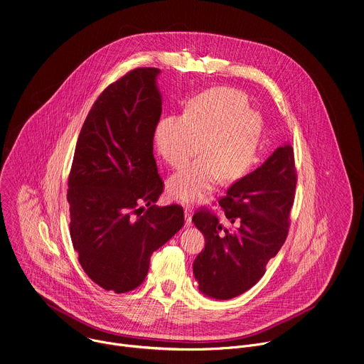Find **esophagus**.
<instances>
[{
  "label": "esophagus",
  "instance_id": "1",
  "mask_svg": "<svg viewBox=\"0 0 364 364\" xmlns=\"http://www.w3.org/2000/svg\"><path fill=\"white\" fill-rule=\"evenodd\" d=\"M193 213H194V210H193V207L191 205H186L184 207V215H186V226H191V218H193Z\"/></svg>",
  "mask_w": 364,
  "mask_h": 364
}]
</instances>
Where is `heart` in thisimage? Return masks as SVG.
<instances>
[{"instance_id":"obj_1","label":"heart","mask_w":364,"mask_h":364,"mask_svg":"<svg viewBox=\"0 0 364 364\" xmlns=\"http://www.w3.org/2000/svg\"><path fill=\"white\" fill-rule=\"evenodd\" d=\"M259 129L257 115L247 109L246 96L235 89L218 87L191 100L184 115H168L155 128V146L167 164L177 168L168 191L181 201H198L223 181L239 178L255 152Z\"/></svg>"}]
</instances>
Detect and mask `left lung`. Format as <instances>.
Masks as SVG:
<instances>
[{"instance_id": "8db88e82", "label": "left lung", "mask_w": 364, "mask_h": 364, "mask_svg": "<svg viewBox=\"0 0 364 364\" xmlns=\"http://www.w3.org/2000/svg\"><path fill=\"white\" fill-rule=\"evenodd\" d=\"M295 186L294 149L285 144L219 200L230 226L223 228L209 209L194 213L193 222L205 246L196 257L193 272L204 295L230 299L264 277L269 259L288 236Z\"/></svg>"}]
</instances>
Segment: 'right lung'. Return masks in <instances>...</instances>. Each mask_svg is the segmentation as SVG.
<instances>
[{
	"label": "right lung",
	"mask_w": 364,
	"mask_h": 364,
	"mask_svg": "<svg viewBox=\"0 0 364 364\" xmlns=\"http://www.w3.org/2000/svg\"><path fill=\"white\" fill-rule=\"evenodd\" d=\"M159 75L160 69L138 68L99 95L80 129L68 181L79 262L93 282L117 294L144 282L152 252L184 225L181 205L154 204L164 190L152 154L163 111Z\"/></svg>",
	"instance_id": "1"
}]
</instances>
